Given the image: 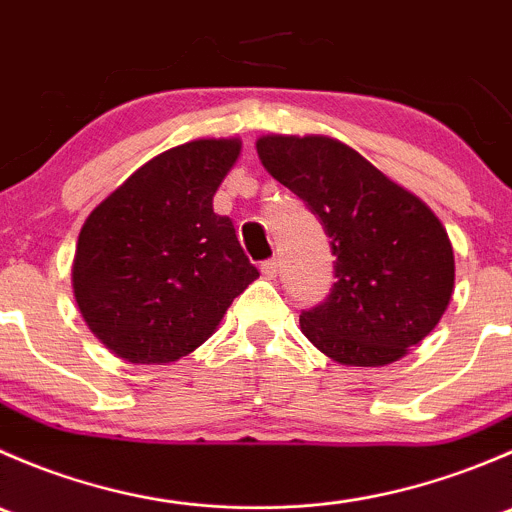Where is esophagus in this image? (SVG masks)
Listing matches in <instances>:
<instances>
[{"label":"esophagus","instance_id":"obj_1","mask_svg":"<svg viewBox=\"0 0 512 512\" xmlns=\"http://www.w3.org/2000/svg\"><path fill=\"white\" fill-rule=\"evenodd\" d=\"M260 272H262V277H265V280H275L277 272H280V265H277V260H265L260 265Z\"/></svg>","mask_w":512,"mask_h":512}]
</instances>
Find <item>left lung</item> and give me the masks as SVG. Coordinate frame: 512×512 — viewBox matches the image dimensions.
<instances>
[{"mask_svg":"<svg viewBox=\"0 0 512 512\" xmlns=\"http://www.w3.org/2000/svg\"><path fill=\"white\" fill-rule=\"evenodd\" d=\"M257 156L332 237L337 282L302 312L304 337L344 366L406 356L451 302L456 262L441 220L337 138L270 133L257 138Z\"/></svg>","mask_w":512,"mask_h":512,"instance_id":"8db88e82","label":"left lung"}]
</instances>
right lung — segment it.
Returning a JSON list of instances; mask_svg holds the SVG:
<instances>
[{"mask_svg":"<svg viewBox=\"0 0 512 512\" xmlns=\"http://www.w3.org/2000/svg\"><path fill=\"white\" fill-rule=\"evenodd\" d=\"M240 138H198L160 153L86 218L71 285L94 337L131 364H170L213 337L260 277L213 195Z\"/></svg>","mask_w":512,"mask_h":512,"instance_id":"right-lung-1","label":"right lung"}]
</instances>
